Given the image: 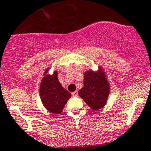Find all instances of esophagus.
<instances>
[{"label": "esophagus", "instance_id": "34e87169", "mask_svg": "<svg viewBox=\"0 0 151 151\" xmlns=\"http://www.w3.org/2000/svg\"><path fill=\"white\" fill-rule=\"evenodd\" d=\"M71 95H72L73 97H77V95H78V91H74V92H72V94H71Z\"/></svg>", "mask_w": 151, "mask_h": 151}]
</instances>
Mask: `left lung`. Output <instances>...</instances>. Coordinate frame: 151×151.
Returning a JSON list of instances; mask_svg holds the SVG:
<instances>
[{"label": "left lung", "instance_id": "left-lung-1", "mask_svg": "<svg viewBox=\"0 0 151 151\" xmlns=\"http://www.w3.org/2000/svg\"><path fill=\"white\" fill-rule=\"evenodd\" d=\"M83 87L79 90L80 97L93 110L106 105L109 94V84L101 67L98 71L89 70L84 73Z\"/></svg>", "mask_w": 151, "mask_h": 151}]
</instances>
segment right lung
I'll return each mask as SVG.
<instances>
[{"instance_id":"1","label":"right lung","mask_w":151,"mask_h":151,"mask_svg":"<svg viewBox=\"0 0 151 151\" xmlns=\"http://www.w3.org/2000/svg\"><path fill=\"white\" fill-rule=\"evenodd\" d=\"M47 72L48 69L44 73L39 88V95L44 106L49 112L60 114L63 112L65 105L71 95L59 82L57 71H55L52 75Z\"/></svg>"}]
</instances>
